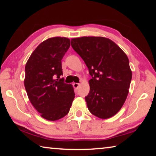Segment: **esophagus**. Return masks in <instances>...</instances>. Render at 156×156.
<instances>
[{"label":"esophagus","instance_id":"obj_1","mask_svg":"<svg viewBox=\"0 0 156 156\" xmlns=\"http://www.w3.org/2000/svg\"><path fill=\"white\" fill-rule=\"evenodd\" d=\"M73 87H74L76 89H78V88L79 87V86H80V84L74 83H73Z\"/></svg>","mask_w":156,"mask_h":156}]
</instances>
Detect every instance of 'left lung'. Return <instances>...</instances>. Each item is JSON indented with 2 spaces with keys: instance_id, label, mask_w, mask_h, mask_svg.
<instances>
[{
  "instance_id": "obj_1",
  "label": "left lung",
  "mask_w": 156,
  "mask_h": 156,
  "mask_svg": "<svg viewBox=\"0 0 156 156\" xmlns=\"http://www.w3.org/2000/svg\"><path fill=\"white\" fill-rule=\"evenodd\" d=\"M71 44L91 76L90 91L85 97L89 112L102 119L112 117L129 93L132 73L128 57L114 42L104 37L73 38Z\"/></svg>"
}]
</instances>
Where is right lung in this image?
Masks as SVG:
<instances>
[{
	"instance_id": "obj_1",
	"label": "right lung",
	"mask_w": 156,
	"mask_h": 156,
	"mask_svg": "<svg viewBox=\"0 0 156 156\" xmlns=\"http://www.w3.org/2000/svg\"><path fill=\"white\" fill-rule=\"evenodd\" d=\"M70 40L54 37L43 41L25 65V87L31 103L43 118L59 120L67 114L75 97L72 84L64 83L61 60Z\"/></svg>"
}]
</instances>
